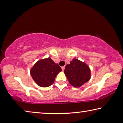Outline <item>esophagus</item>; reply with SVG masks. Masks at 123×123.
Instances as JSON below:
<instances>
[{
    "instance_id": "obj_1",
    "label": "esophagus",
    "mask_w": 123,
    "mask_h": 123,
    "mask_svg": "<svg viewBox=\"0 0 123 123\" xmlns=\"http://www.w3.org/2000/svg\"><path fill=\"white\" fill-rule=\"evenodd\" d=\"M62 71H63V70H64V68H65V67L64 66H63V67H62Z\"/></svg>"
}]
</instances>
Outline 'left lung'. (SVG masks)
<instances>
[{
	"label": "left lung",
	"mask_w": 123,
	"mask_h": 123,
	"mask_svg": "<svg viewBox=\"0 0 123 123\" xmlns=\"http://www.w3.org/2000/svg\"><path fill=\"white\" fill-rule=\"evenodd\" d=\"M64 73L70 84L74 87H80L90 80V68L84 62L74 59L67 64Z\"/></svg>",
	"instance_id": "1"
}]
</instances>
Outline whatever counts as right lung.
I'll return each instance as SVG.
<instances>
[{"mask_svg":"<svg viewBox=\"0 0 123 123\" xmlns=\"http://www.w3.org/2000/svg\"><path fill=\"white\" fill-rule=\"evenodd\" d=\"M62 71L61 68L50 57L39 60L30 70L35 82L42 87H47L53 84L57 75Z\"/></svg>","mask_w":123,"mask_h":123,"instance_id":"add662e5","label":"right lung"}]
</instances>
